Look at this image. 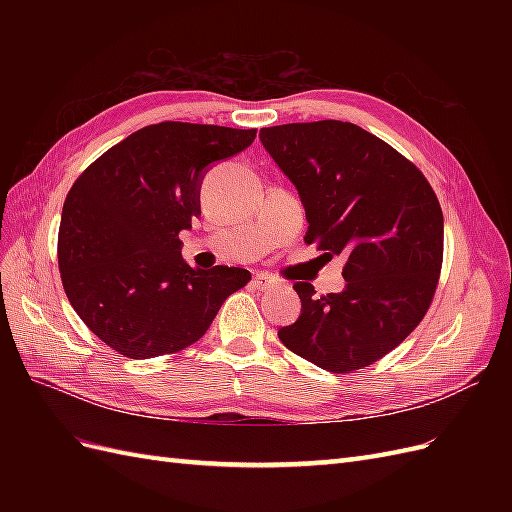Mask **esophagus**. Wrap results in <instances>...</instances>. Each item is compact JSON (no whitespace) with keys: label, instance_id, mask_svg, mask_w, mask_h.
Wrapping results in <instances>:
<instances>
[{"label":"esophagus","instance_id":"34e87169","mask_svg":"<svg viewBox=\"0 0 512 512\" xmlns=\"http://www.w3.org/2000/svg\"><path fill=\"white\" fill-rule=\"evenodd\" d=\"M252 286L256 290H271L275 286V280H273L271 275H267V273H256L254 280H252Z\"/></svg>","mask_w":512,"mask_h":512}]
</instances>
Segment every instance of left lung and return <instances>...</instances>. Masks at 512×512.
<instances>
[{"label":"left lung","instance_id":"obj_1","mask_svg":"<svg viewBox=\"0 0 512 512\" xmlns=\"http://www.w3.org/2000/svg\"><path fill=\"white\" fill-rule=\"evenodd\" d=\"M260 141L297 185L305 243L344 256V292L292 288L301 316L280 342L333 374L380 361L418 327L436 294L444 218L425 175L389 143L348 121L286 123Z\"/></svg>","mask_w":512,"mask_h":512}]
</instances>
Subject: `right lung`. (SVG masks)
Masks as SVG:
<instances>
[{"label":"right lung","instance_id":"1","mask_svg":"<svg viewBox=\"0 0 512 512\" xmlns=\"http://www.w3.org/2000/svg\"><path fill=\"white\" fill-rule=\"evenodd\" d=\"M254 138L256 130L153 123L74 181L57 237L61 284L106 346L128 359L175 354L198 342L222 303L252 280L239 267L192 269L179 232L200 215L207 166Z\"/></svg>","mask_w":512,"mask_h":512}]
</instances>
